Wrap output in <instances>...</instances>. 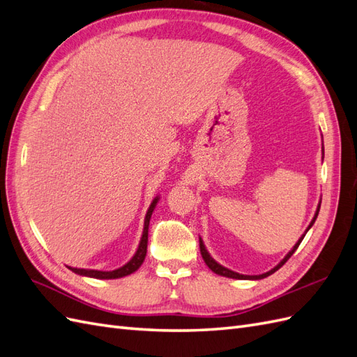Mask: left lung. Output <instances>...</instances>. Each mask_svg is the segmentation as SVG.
Returning <instances> with one entry per match:
<instances>
[{
    "label": "left lung",
    "mask_w": 357,
    "mask_h": 357,
    "mask_svg": "<svg viewBox=\"0 0 357 357\" xmlns=\"http://www.w3.org/2000/svg\"><path fill=\"white\" fill-rule=\"evenodd\" d=\"M319 211H320V202H319V205H317V210H316V214H314V218H312V220H311V223L308 225V228H307V231L302 234V236L301 238L298 240V243L294 245V248H291V250L284 256V259L282 262H280L277 266H274L271 271H268V273H265V274H259V275H244V274H238V273H235V271H231V269H228V268H225V266H222L220 264H218L214 261V259L210 256V253L207 252V248H205V245H204V243H202V240L199 238V248H201V255H202V259H204V262L207 264V266L211 269L213 273H215V274H219V275H223V277H228V278H236V280H261V278H265V277H268V275H271V274H274L277 269H280L282 268L287 261H289V257L294 255L295 252H296V248L299 247V244H301V241L304 240V236H305V234L308 232V229L311 228L312 225H314V222H316V219H317V215H319Z\"/></svg>",
    "instance_id": "left-lung-1"
}]
</instances>
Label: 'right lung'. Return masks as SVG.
I'll return each mask as SVG.
<instances>
[{
	"mask_svg": "<svg viewBox=\"0 0 357 357\" xmlns=\"http://www.w3.org/2000/svg\"><path fill=\"white\" fill-rule=\"evenodd\" d=\"M159 201V197H156L152 204H150V207L146 213V219H144V229H143V235H142V240H139L138 248L135 255L132 256L131 261L128 264H125L123 266L114 269V271H98V269H83V268H73L68 266V269H71L73 273L79 274V275H84V277H92V278H100V280H112V278H121L125 275H129L135 273L137 269L142 266V264L144 262V257L147 253V238H149V223H150V218H152V213L156 207V204Z\"/></svg>",
	"mask_w": 357,
	"mask_h": 357,
	"instance_id": "obj_1",
	"label": "right lung"
}]
</instances>
